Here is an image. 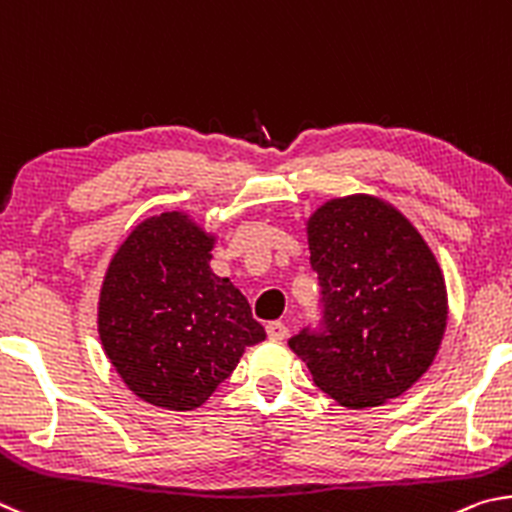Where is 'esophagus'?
Segmentation results:
<instances>
[{"instance_id": "1", "label": "esophagus", "mask_w": 512, "mask_h": 512, "mask_svg": "<svg viewBox=\"0 0 512 512\" xmlns=\"http://www.w3.org/2000/svg\"><path fill=\"white\" fill-rule=\"evenodd\" d=\"M267 337L281 342V339L288 337V326L281 324V321H270V324H267Z\"/></svg>"}]
</instances>
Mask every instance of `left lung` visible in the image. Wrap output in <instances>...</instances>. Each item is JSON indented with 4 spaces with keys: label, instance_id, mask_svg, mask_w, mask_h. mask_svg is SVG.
<instances>
[{
    "label": "left lung",
    "instance_id": "1",
    "mask_svg": "<svg viewBox=\"0 0 512 512\" xmlns=\"http://www.w3.org/2000/svg\"><path fill=\"white\" fill-rule=\"evenodd\" d=\"M324 321L290 348L348 409L380 407L420 380L441 348L447 290L418 229L373 195L335 197L308 218Z\"/></svg>",
    "mask_w": 512,
    "mask_h": 512
}]
</instances>
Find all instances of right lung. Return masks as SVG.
<instances>
[{
	"label": "right lung",
	"mask_w": 512,
	"mask_h": 512,
	"mask_svg": "<svg viewBox=\"0 0 512 512\" xmlns=\"http://www.w3.org/2000/svg\"><path fill=\"white\" fill-rule=\"evenodd\" d=\"M213 233L166 211L116 249L98 297V337L134 396L188 411L211 398L247 346L265 339L242 292L211 272Z\"/></svg>",
	"instance_id": "right-lung-1"
}]
</instances>
